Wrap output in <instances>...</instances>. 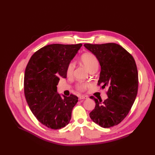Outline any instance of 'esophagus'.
<instances>
[{
	"mask_svg": "<svg viewBox=\"0 0 155 155\" xmlns=\"http://www.w3.org/2000/svg\"><path fill=\"white\" fill-rule=\"evenodd\" d=\"M88 98V96H84V95H81L79 96V100H85V99H87Z\"/></svg>",
	"mask_w": 155,
	"mask_h": 155,
	"instance_id": "obj_1",
	"label": "esophagus"
}]
</instances>
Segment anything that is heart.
<instances>
[{
	"mask_svg": "<svg viewBox=\"0 0 155 155\" xmlns=\"http://www.w3.org/2000/svg\"><path fill=\"white\" fill-rule=\"evenodd\" d=\"M81 61L84 66L91 72L97 70L98 67H99V61H98L97 58L96 57V55H94L93 54L85 53L83 54L81 57ZM74 66V63L72 61H71L68 64L67 68V72L68 75H71L72 74ZM88 87V84L86 83H80L77 86L78 88L80 91L85 90Z\"/></svg>",
	"mask_w": 155,
	"mask_h": 155,
	"instance_id": "heart-1",
	"label": "heart"
}]
</instances>
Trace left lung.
<instances>
[{
  "instance_id": "obj_1",
  "label": "left lung",
  "mask_w": 155,
  "mask_h": 155,
  "mask_svg": "<svg viewBox=\"0 0 155 155\" xmlns=\"http://www.w3.org/2000/svg\"><path fill=\"white\" fill-rule=\"evenodd\" d=\"M96 55L101 66L98 85L108 87V98L104 102L94 96L96 103L90 112L94 122L104 128L119 124L128 114L138 92V74L133 57L118 44H85Z\"/></svg>"
}]
</instances>
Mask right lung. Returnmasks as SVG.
Returning a JSON list of instances; mask_svg holds the SVG:
<instances>
[{"instance_id": "1", "label": "right lung", "mask_w": 155, "mask_h": 155, "mask_svg": "<svg viewBox=\"0 0 155 155\" xmlns=\"http://www.w3.org/2000/svg\"><path fill=\"white\" fill-rule=\"evenodd\" d=\"M82 44H52L37 50L26 67L24 91L27 104L41 124L51 129L68 125L76 96L61 97L57 91L61 78H67L68 64Z\"/></svg>"}]
</instances>
